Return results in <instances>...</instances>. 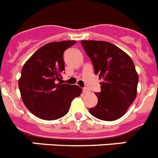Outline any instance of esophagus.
<instances>
[{
    "label": "esophagus",
    "instance_id": "esophagus-1",
    "mask_svg": "<svg viewBox=\"0 0 158 158\" xmlns=\"http://www.w3.org/2000/svg\"><path fill=\"white\" fill-rule=\"evenodd\" d=\"M83 93H89V89L87 88H84L83 89Z\"/></svg>",
    "mask_w": 158,
    "mask_h": 158
}]
</instances>
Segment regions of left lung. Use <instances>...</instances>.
<instances>
[{
  "label": "left lung",
  "instance_id": "left-lung-1",
  "mask_svg": "<svg viewBox=\"0 0 158 158\" xmlns=\"http://www.w3.org/2000/svg\"><path fill=\"white\" fill-rule=\"evenodd\" d=\"M81 45L98 74L101 91L96 93L98 103L89 108L96 118L116 120L127 111L137 96L139 75L128 54L108 42L81 40Z\"/></svg>",
  "mask_w": 158,
  "mask_h": 158
}]
</instances>
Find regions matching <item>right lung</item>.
Segmentation results:
<instances>
[{"label":"right lung","mask_w":158,"mask_h":158,"mask_svg":"<svg viewBox=\"0 0 158 158\" xmlns=\"http://www.w3.org/2000/svg\"><path fill=\"white\" fill-rule=\"evenodd\" d=\"M76 41L47 43L36 51L23 65L19 89L23 104L35 115L54 120L68 113L71 102L81 95L77 85L62 84L63 54Z\"/></svg>","instance_id":"add662e5"}]
</instances>
